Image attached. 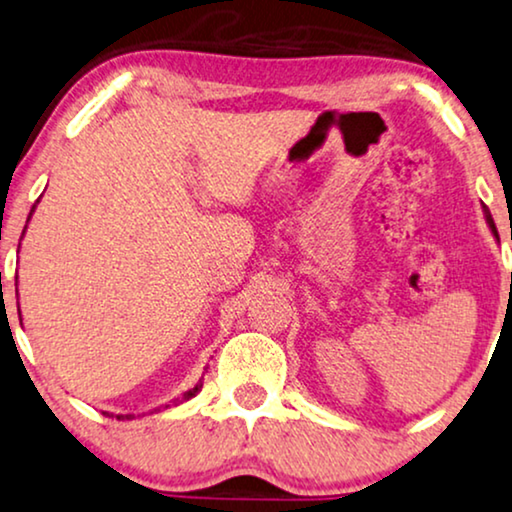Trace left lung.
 Segmentation results:
<instances>
[{
	"label": "left lung",
	"instance_id": "1",
	"mask_svg": "<svg viewBox=\"0 0 512 512\" xmlns=\"http://www.w3.org/2000/svg\"><path fill=\"white\" fill-rule=\"evenodd\" d=\"M484 217H487V224H489V229L494 231V219H491V215H489V210L484 208Z\"/></svg>",
	"mask_w": 512,
	"mask_h": 512
}]
</instances>
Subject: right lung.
I'll return each mask as SVG.
<instances>
[{
    "label": "right lung",
    "instance_id": "obj_1",
    "mask_svg": "<svg viewBox=\"0 0 512 512\" xmlns=\"http://www.w3.org/2000/svg\"><path fill=\"white\" fill-rule=\"evenodd\" d=\"M37 203H40V200H37ZM35 208H37V205H32L30 217H32V212H35ZM30 217H28V222H30ZM25 229H28V224H25ZM23 234H25V231H23ZM16 281H18V276H16ZM16 286H18V283H16ZM16 295H18V288H16ZM200 387H203V383H198L196 387H191L189 392L181 394V397L174 399L172 404H174V406H177V404H184V401H189L191 397H196V394L200 392ZM167 406H170V404H165V409H167ZM155 411H160V409H155ZM106 416H113V413H106ZM113 418H118V420H132V418H134V413H127V416H122V413H118V416H113Z\"/></svg>",
    "mask_w": 512,
    "mask_h": 512
}]
</instances>
